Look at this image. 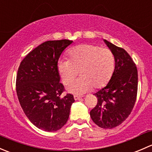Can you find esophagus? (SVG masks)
Listing matches in <instances>:
<instances>
[{
  "label": "esophagus",
  "mask_w": 152,
  "mask_h": 152,
  "mask_svg": "<svg viewBox=\"0 0 152 152\" xmlns=\"http://www.w3.org/2000/svg\"><path fill=\"white\" fill-rule=\"evenodd\" d=\"M73 98H74L75 101H78V100H80L81 99H82V96H77V95H75L74 96H73Z\"/></svg>",
  "instance_id": "obj_1"
}]
</instances>
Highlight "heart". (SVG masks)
Here are the masks:
<instances>
[{
    "instance_id": "b5f03b06",
    "label": "heart",
    "mask_w": 152,
    "mask_h": 152,
    "mask_svg": "<svg viewBox=\"0 0 152 152\" xmlns=\"http://www.w3.org/2000/svg\"><path fill=\"white\" fill-rule=\"evenodd\" d=\"M69 57L59 61L58 70L65 85L71 83L80 71L82 76L67 87V91L73 94H83L93 86L102 87L114 70V55L108 48L84 44L70 49Z\"/></svg>"
}]
</instances>
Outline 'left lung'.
Listing matches in <instances>:
<instances>
[{
    "mask_svg": "<svg viewBox=\"0 0 152 152\" xmlns=\"http://www.w3.org/2000/svg\"><path fill=\"white\" fill-rule=\"evenodd\" d=\"M115 57V69L110 82L95 93L97 105L90 111L92 120L99 127L113 129L128 118L137 93V70L125 50L104 39Z\"/></svg>",
    "mask_w": 152,
    "mask_h": 152,
    "instance_id": "1",
    "label": "left lung"
}]
</instances>
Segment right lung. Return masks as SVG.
<instances>
[{"label":"right lung","mask_w":152,"mask_h":152,"mask_svg":"<svg viewBox=\"0 0 152 152\" xmlns=\"http://www.w3.org/2000/svg\"><path fill=\"white\" fill-rule=\"evenodd\" d=\"M72 42L68 39L43 42L26 55L18 68V100L29 121L43 131L60 129L75 102L73 95H62L65 88L58 70L59 56Z\"/></svg>","instance_id":"add662e5"}]
</instances>
